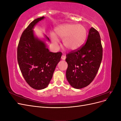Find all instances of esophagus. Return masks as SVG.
I'll return each mask as SVG.
<instances>
[{"mask_svg": "<svg viewBox=\"0 0 121 121\" xmlns=\"http://www.w3.org/2000/svg\"><path fill=\"white\" fill-rule=\"evenodd\" d=\"M61 59L63 60H65V58H66V56H64V55H63V56H61Z\"/></svg>", "mask_w": 121, "mask_h": 121, "instance_id": "obj_1", "label": "esophagus"}]
</instances>
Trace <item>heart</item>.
<instances>
[{"mask_svg": "<svg viewBox=\"0 0 121 121\" xmlns=\"http://www.w3.org/2000/svg\"><path fill=\"white\" fill-rule=\"evenodd\" d=\"M87 36V29L83 25L66 24L56 28L55 35L51 36V39L56 45H57L59 42L58 38L63 39V45L65 48L69 50L74 51L83 45Z\"/></svg>", "mask_w": 121, "mask_h": 121, "instance_id": "b5f03b06", "label": "heart"}]
</instances>
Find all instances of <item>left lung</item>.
Wrapping results in <instances>:
<instances>
[{"label": "left lung", "instance_id": "left-lung-1", "mask_svg": "<svg viewBox=\"0 0 121 121\" xmlns=\"http://www.w3.org/2000/svg\"><path fill=\"white\" fill-rule=\"evenodd\" d=\"M68 63L66 77L74 88L81 89L92 82L100 67L102 46L98 32L91 27L86 42L66 55Z\"/></svg>", "mask_w": 121, "mask_h": 121}]
</instances>
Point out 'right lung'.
Returning a JSON list of instances; mask_svg holds the SVG:
<instances>
[{"label": "right lung", "instance_id": "obj_1", "mask_svg": "<svg viewBox=\"0 0 121 121\" xmlns=\"http://www.w3.org/2000/svg\"><path fill=\"white\" fill-rule=\"evenodd\" d=\"M44 18H37L29 25L21 35L17 49L22 74L30 86L37 90L48 86L62 55L61 52H50L45 43L34 36L33 29Z\"/></svg>", "mask_w": 121, "mask_h": 121}]
</instances>
